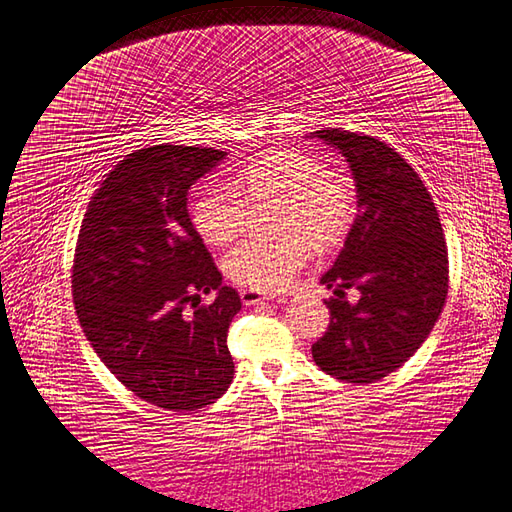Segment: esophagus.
Segmentation results:
<instances>
[{"label":"esophagus","mask_w":512,"mask_h":512,"mask_svg":"<svg viewBox=\"0 0 512 512\" xmlns=\"http://www.w3.org/2000/svg\"><path fill=\"white\" fill-rule=\"evenodd\" d=\"M240 300L246 306H253V304H259V302H274V300H280V298L274 293H259V291H253V289H244V291H240Z\"/></svg>","instance_id":"obj_1"}]
</instances>
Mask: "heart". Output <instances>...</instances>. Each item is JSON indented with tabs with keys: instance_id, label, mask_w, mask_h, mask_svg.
Instances as JSON below:
<instances>
[{
	"instance_id": "1",
	"label": "heart",
	"mask_w": 512,
	"mask_h": 512,
	"mask_svg": "<svg viewBox=\"0 0 512 512\" xmlns=\"http://www.w3.org/2000/svg\"><path fill=\"white\" fill-rule=\"evenodd\" d=\"M229 189L202 191L191 202V223L210 246L238 238L246 223V202L278 200L276 238H249L227 255L234 283L253 291H278L310 257L312 244L336 242L353 219V193L346 180L302 148H274L238 168Z\"/></svg>"
}]
</instances>
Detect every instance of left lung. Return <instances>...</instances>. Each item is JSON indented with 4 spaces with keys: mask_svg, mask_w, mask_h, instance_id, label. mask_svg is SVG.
Wrapping results in <instances>:
<instances>
[{
    "mask_svg": "<svg viewBox=\"0 0 512 512\" xmlns=\"http://www.w3.org/2000/svg\"><path fill=\"white\" fill-rule=\"evenodd\" d=\"M310 138L334 146L355 180L357 219L321 285L329 327L312 344L315 364L346 383H374L404 366L434 329L449 291V257L438 210L395 148L344 129ZM355 286L351 305L343 289Z\"/></svg>",
    "mask_w": 512,
    "mask_h": 512,
    "instance_id": "8db88e82",
    "label": "left lung"
}]
</instances>
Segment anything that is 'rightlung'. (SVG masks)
Wrapping results in <instances>:
<instances>
[{"mask_svg":"<svg viewBox=\"0 0 512 512\" xmlns=\"http://www.w3.org/2000/svg\"><path fill=\"white\" fill-rule=\"evenodd\" d=\"M225 157L174 144L129 153L91 197L78 234L82 332L129 391L174 412L212 404L234 378L227 329L242 302L187 212L191 185ZM208 292L215 300L202 307Z\"/></svg>","mask_w":512,"mask_h":512,"instance_id":"right-lung-1","label":"right lung"}]
</instances>
